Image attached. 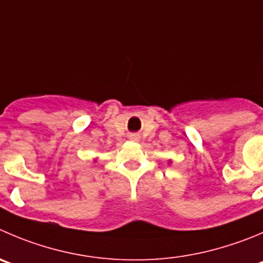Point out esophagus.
I'll use <instances>...</instances> for the list:
<instances>
[{"mask_svg":"<svg viewBox=\"0 0 263 263\" xmlns=\"http://www.w3.org/2000/svg\"><path fill=\"white\" fill-rule=\"evenodd\" d=\"M130 139H132V141H134V142H138L139 141V137L136 136V134H133V136H130Z\"/></svg>","mask_w":263,"mask_h":263,"instance_id":"esophagus-1","label":"esophagus"}]
</instances>
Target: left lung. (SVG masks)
<instances>
[{
	"label": "left lung",
	"mask_w": 263,
	"mask_h": 263,
	"mask_svg": "<svg viewBox=\"0 0 263 263\" xmlns=\"http://www.w3.org/2000/svg\"><path fill=\"white\" fill-rule=\"evenodd\" d=\"M167 162H169V164H172V160H169V161H167Z\"/></svg>",
	"instance_id": "1"
}]
</instances>
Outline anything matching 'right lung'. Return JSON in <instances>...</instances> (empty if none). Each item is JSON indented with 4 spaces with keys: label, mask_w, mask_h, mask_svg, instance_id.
<instances>
[{
    "label": "right lung",
    "mask_w": 263,
    "mask_h": 263,
    "mask_svg": "<svg viewBox=\"0 0 263 263\" xmlns=\"http://www.w3.org/2000/svg\"><path fill=\"white\" fill-rule=\"evenodd\" d=\"M94 161H96V162H97V159H94Z\"/></svg>",
    "instance_id": "add662e5"
}]
</instances>
